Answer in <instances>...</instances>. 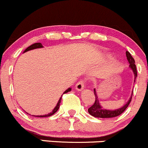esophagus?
Listing matches in <instances>:
<instances>
[{"instance_id": "1", "label": "esophagus", "mask_w": 148, "mask_h": 148, "mask_svg": "<svg viewBox=\"0 0 148 148\" xmlns=\"http://www.w3.org/2000/svg\"><path fill=\"white\" fill-rule=\"evenodd\" d=\"M85 83H86V80H80V81H79L78 83L76 84V86H75L76 90H78V91L83 90V88H84V86H85Z\"/></svg>"}]
</instances>
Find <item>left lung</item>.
Instances as JSON below:
<instances>
[{
  "label": "left lung",
  "instance_id": "1",
  "mask_svg": "<svg viewBox=\"0 0 148 148\" xmlns=\"http://www.w3.org/2000/svg\"><path fill=\"white\" fill-rule=\"evenodd\" d=\"M126 55H127V60H128L129 63H130V68L132 70L133 73L134 74V81H135L136 77L137 76V68H136L135 65V62H134V58L132 57V55H130V52L128 51L126 52ZM94 90V94H95V101L93 102V104L88 109V113L90 114V115H92L93 116H95V117L98 118H112V117H116V116H119L121 114H122L124 111L126 110L127 107H128L129 104L130 103L132 100V97L133 91L132 93V96L130 97V100L128 101L127 103L124 105V106H122L120 109H116V110H107V109H103V108H101V106L99 104V100H98V96L97 94H96V90Z\"/></svg>",
  "mask_w": 148,
  "mask_h": 148
}]
</instances>
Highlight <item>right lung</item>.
<instances>
[{"mask_svg": "<svg viewBox=\"0 0 148 148\" xmlns=\"http://www.w3.org/2000/svg\"><path fill=\"white\" fill-rule=\"evenodd\" d=\"M41 47H42V44H41V43H34V44H33V45H31V46H29V47L26 48V49H25L24 52H27V51H29V50H31V49H36V48H41ZM71 88L67 89V90H65V92H64L63 94H64V93H68V92L71 91ZM62 96H61V98L60 99L59 101H58V104H57V106H55V109H53L52 112H51V113L48 114H46V115H41V116H36V117H47V116H52V115H53L54 114L56 113V112H58V110L59 109V108H60V103L61 100H62Z\"/></svg>", "mask_w": 148, "mask_h": 148, "instance_id": "obj_1", "label": "right lung"}]
</instances>
